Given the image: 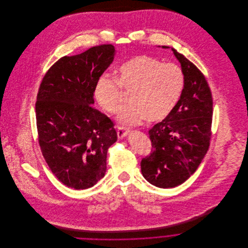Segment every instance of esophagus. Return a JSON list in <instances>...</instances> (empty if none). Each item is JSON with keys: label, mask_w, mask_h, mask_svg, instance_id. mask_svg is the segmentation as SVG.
<instances>
[{"label": "esophagus", "mask_w": 248, "mask_h": 248, "mask_svg": "<svg viewBox=\"0 0 248 248\" xmlns=\"http://www.w3.org/2000/svg\"><path fill=\"white\" fill-rule=\"evenodd\" d=\"M128 133V130L123 128V127H118L117 128V137L118 139H123Z\"/></svg>", "instance_id": "obj_1"}]
</instances>
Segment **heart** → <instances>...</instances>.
<instances>
[{"mask_svg":"<svg viewBox=\"0 0 248 248\" xmlns=\"http://www.w3.org/2000/svg\"><path fill=\"white\" fill-rule=\"evenodd\" d=\"M184 74L173 63H161L147 55L136 56L117 70L116 79L103 74L95 84L94 95L101 108L109 114L116 113L123 103L121 92H130V104L123 107L118 121L132 126L146 119L163 120L169 115L180 97Z\"/></svg>","mask_w":248,"mask_h":248,"instance_id":"1","label":"heart"}]
</instances>
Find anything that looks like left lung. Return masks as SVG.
<instances>
[{
  "label": "left lung",
  "mask_w": 248,
  "mask_h": 248,
  "mask_svg": "<svg viewBox=\"0 0 248 248\" xmlns=\"http://www.w3.org/2000/svg\"><path fill=\"white\" fill-rule=\"evenodd\" d=\"M172 50L184 74V88L169 115L149 131L152 150L140 162L143 177L159 188L176 187L192 176L212 136L213 98L207 80L184 55Z\"/></svg>",
  "instance_id": "8db88e82"
}]
</instances>
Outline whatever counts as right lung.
<instances>
[{"label":"right lung","mask_w":248,"mask_h":248,"mask_svg":"<svg viewBox=\"0 0 248 248\" xmlns=\"http://www.w3.org/2000/svg\"><path fill=\"white\" fill-rule=\"evenodd\" d=\"M110 44L64 56L45 74L35 103L38 143L64 185L87 189L105 176L107 153L116 141L113 122L92 106L98 78L113 60Z\"/></svg>","instance_id":"1"}]
</instances>
